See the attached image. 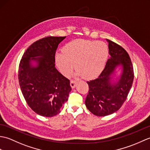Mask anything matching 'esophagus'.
Here are the masks:
<instances>
[{"label":"esophagus","instance_id":"esophagus-1","mask_svg":"<svg viewBox=\"0 0 150 150\" xmlns=\"http://www.w3.org/2000/svg\"><path fill=\"white\" fill-rule=\"evenodd\" d=\"M76 84H77V82H76L75 81L71 80V81H70V85H71V87L72 88H75Z\"/></svg>","mask_w":150,"mask_h":150}]
</instances>
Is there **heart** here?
Listing matches in <instances>:
<instances>
[{
  "instance_id": "obj_1",
  "label": "heart",
  "mask_w": 150,
  "mask_h": 150,
  "mask_svg": "<svg viewBox=\"0 0 150 150\" xmlns=\"http://www.w3.org/2000/svg\"><path fill=\"white\" fill-rule=\"evenodd\" d=\"M62 54L55 56L57 65L62 74L68 77L75 68L76 74L86 79L99 75L108 59L109 49L102 41L76 39L66 44Z\"/></svg>"
}]
</instances>
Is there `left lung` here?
I'll return each mask as SVG.
<instances>
[{
  "instance_id": "8db88e82",
  "label": "left lung",
  "mask_w": 150,
  "mask_h": 150,
  "mask_svg": "<svg viewBox=\"0 0 150 150\" xmlns=\"http://www.w3.org/2000/svg\"><path fill=\"white\" fill-rule=\"evenodd\" d=\"M106 40L110 57L100 75L87 82L90 90L85 100L89 111L99 117L109 115L120 109L126 99L134 78L128 53L113 41ZM119 66L121 71L119 77H116V69Z\"/></svg>"
}]
</instances>
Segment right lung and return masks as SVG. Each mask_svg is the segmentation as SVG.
Returning a JSON list of instances; mask_svg holds the SVG:
<instances>
[{"instance_id": "right-lung-1", "label": "right lung", "mask_w": 150, "mask_h": 150, "mask_svg": "<svg viewBox=\"0 0 150 150\" xmlns=\"http://www.w3.org/2000/svg\"><path fill=\"white\" fill-rule=\"evenodd\" d=\"M66 37H47L28 47L19 64L18 82L31 110L41 116L60 113L71 90L69 81L55 68V55Z\"/></svg>"}]
</instances>
